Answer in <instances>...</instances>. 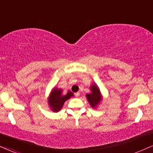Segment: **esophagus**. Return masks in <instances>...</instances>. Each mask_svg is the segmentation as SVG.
<instances>
[{
  "label": "esophagus",
  "mask_w": 153,
  "mask_h": 153,
  "mask_svg": "<svg viewBox=\"0 0 153 153\" xmlns=\"http://www.w3.org/2000/svg\"><path fill=\"white\" fill-rule=\"evenodd\" d=\"M79 95H80V93H78H78H75V97H79Z\"/></svg>",
  "instance_id": "esophagus-1"
}]
</instances>
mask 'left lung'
Segmentation results:
<instances>
[{
	"label": "left lung",
	"instance_id": "1",
	"mask_svg": "<svg viewBox=\"0 0 153 153\" xmlns=\"http://www.w3.org/2000/svg\"><path fill=\"white\" fill-rule=\"evenodd\" d=\"M91 93L86 94L88 102L93 108H95L102 100V95H101L100 89L96 85V84H93L91 86Z\"/></svg>",
	"mask_w": 153,
	"mask_h": 153
}]
</instances>
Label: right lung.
<instances>
[{
  "mask_svg": "<svg viewBox=\"0 0 153 153\" xmlns=\"http://www.w3.org/2000/svg\"><path fill=\"white\" fill-rule=\"evenodd\" d=\"M73 96V93L68 91L65 95H62V89L54 88L51 91L48 98V105L53 112H58L61 110L64 102Z\"/></svg>",
  "mask_w": 153,
  "mask_h": 153,
  "instance_id": "right-lung-1",
  "label": "right lung"
}]
</instances>
